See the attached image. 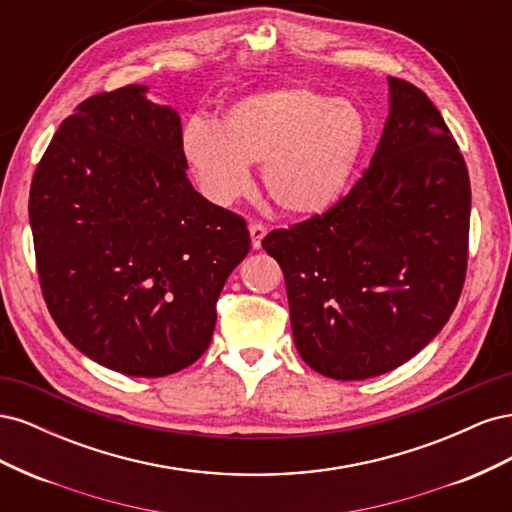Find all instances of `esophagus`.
I'll use <instances>...</instances> for the list:
<instances>
[{
  "label": "esophagus",
  "mask_w": 512,
  "mask_h": 512,
  "mask_svg": "<svg viewBox=\"0 0 512 512\" xmlns=\"http://www.w3.org/2000/svg\"><path fill=\"white\" fill-rule=\"evenodd\" d=\"M267 235V226L260 224V222H252L250 224V237H252V247L254 250H260L262 245V239H265Z\"/></svg>",
  "instance_id": "34e87169"
}]
</instances>
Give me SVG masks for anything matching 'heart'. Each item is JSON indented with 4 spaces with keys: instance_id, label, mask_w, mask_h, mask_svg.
Masks as SVG:
<instances>
[{
    "instance_id": "1",
    "label": "heart",
    "mask_w": 512,
    "mask_h": 512,
    "mask_svg": "<svg viewBox=\"0 0 512 512\" xmlns=\"http://www.w3.org/2000/svg\"><path fill=\"white\" fill-rule=\"evenodd\" d=\"M369 141V121L352 100L305 85L275 87L230 104L220 126L192 119L181 156L215 205L250 192V166L284 213L320 215L344 198Z\"/></svg>"
}]
</instances>
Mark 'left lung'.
Here are the masks:
<instances>
[{
  "label": "left lung",
  "mask_w": 512,
  "mask_h": 512,
  "mask_svg": "<svg viewBox=\"0 0 512 512\" xmlns=\"http://www.w3.org/2000/svg\"><path fill=\"white\" fill-rule=\"evenodd\" d=\"M389 89V119L354 188L262 239L284 271L294 346L333 380L410 361L451 318L466 280L468 166L421 89L393 76Z\"/></svg>",
  "instance_id": "obj_1"
}]
</instances>
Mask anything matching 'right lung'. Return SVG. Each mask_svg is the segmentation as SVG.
Wrapping results in <instances>:
<instances>
[{
    "mask_svg": "<svg viewBox=\"0 0 512 512\" xmlns=\"http://www.w3.org/2000/svg\"><path fill=\"white\" fill-rule=\"evenodd\" d=\"M145 94L104 91L61 121L32 179L29 224L44 301L68 342L126 376L162 378L209 348L250 232L192 188L181 119Z\"/></svg>",
    "mask_w": 512,
    "mask_h": 512,
    "instance_id": "right-lung-1",
    "label": "right lung"
}]
</instances>
